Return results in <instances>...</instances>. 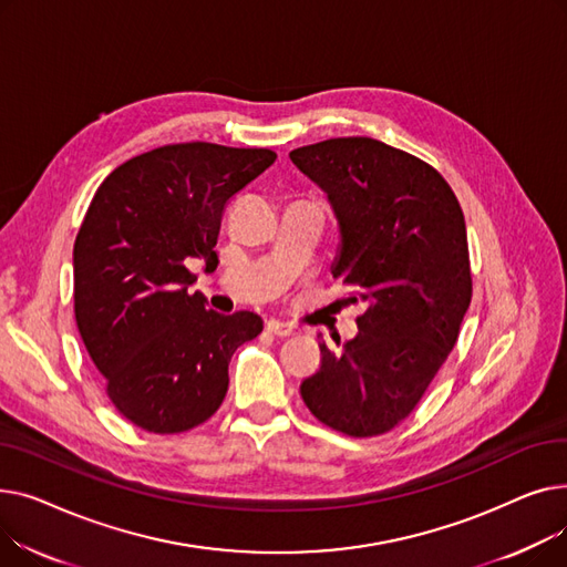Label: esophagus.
<instances>
[{
  "mask_svg": "<svg viewBox=\"0 0 567 567\" xmlns=\"http://www.w3.org/2000/svg\"><path fill=\"white\" fill-rule=\"evenodd\" d=\"M266 331L271 333V336H278V338H289V336H293V329L289 323H282V321H276V319H271L266 323Z\"/></svg>",
  "mask_w": 567,
  "mask_h": 567,
  "instance_id": "obj_1",
  "label": "esophagus"
}]
</instances>
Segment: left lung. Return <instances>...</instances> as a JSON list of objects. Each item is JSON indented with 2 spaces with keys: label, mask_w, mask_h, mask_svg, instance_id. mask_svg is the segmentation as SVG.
Masks as SVG:
<instances>
[{
  "label": "left lung",
  "mask_w": 567,
  "mask_h": 567,
  "mask_svg": "<svg viewBox=\"0 0 567 567\" xmlns=\"http://www.w3.org/2000/svg\"><path fill=\"white\" fill-rule=\"evenodd\" d=\"M289 158L329 197L340 227L331 274L351 303H365L342 351L319 342L321 365L301 398L342 434H383L457 342L471 303L464 214L434 167L372 137L317 142Z\"/></svg>",
  "instance_id": "8db88e82"
}]
</instances>
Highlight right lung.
<instances>
[{
  "instance_id": "right-lung-1",
  "label": "right lung",
  "mask_w": 567,
  "mask_h": 567,
  "mask_svg": "<svg viewBox=\"0 0 567 567\" xmlns=\"http://www.w3.org/2000/svg\"><path fill=\"white\" fill-rule=\"evenodd\" d=\"M274 161L268 148L167 144L118 165L86 208L73 248L78 331L112 404L146 432L212 419L234 351L264 329L255 312L208 310L188 264L218 266L225 204Z\"/></svg>"
}]
</instances>
